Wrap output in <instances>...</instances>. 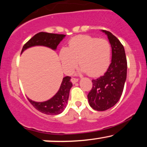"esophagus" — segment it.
I'll return each mask as SVG.
<instances>
[{
	"label": "esophagus",
	"instance_id": "obj_1",
	"mask_svg": "<svg viewBox=\"0 0 147 147\" xmlns=\"http://www.w3.org/2000/svg\"><path fill=\"white\" fill-rule=\"evenodd\" d=\"M78 81H79V79L77 78H74V77H72L71 78V82L72 84H75L76 82H77Z\"/></svg>",
	"mask_w": 147,
	"mask_h": 147
}]
</instances>
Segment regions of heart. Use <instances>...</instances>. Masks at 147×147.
<instances>
[{
    "label": "heart",
    "mask_w": 147,
    "mask_h": 147,
    "mask_svg": "<svg viewBox=\"0 0 147 147\" xmlns=\"http://www.w3.org/2000/svg\"><path fill=\"white\" fill-rule=\"evenodd\" d=\"M59 56L65 73H71L79 62V72L97 77L104 74L110 65L111 47L104 38L79 35L70 40L68 48H61Z\"/></svg>",
    "instance_id": "1"
}]
</instances>
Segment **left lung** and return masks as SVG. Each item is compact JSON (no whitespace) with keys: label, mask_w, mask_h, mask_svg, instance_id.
<instances>
[{"label":"left lung","mask_w":147,"mask_h":147,"mask_svg":"<svg viewBox=\"0 0 147 147\" xmlns=\"http://www.w3.org/2000/svg\"><path fill=\"white\" fill-rule=\"evenodd\" d=\"M102 31L107 35L111 43L112 60L104 75L92 79V90L88 94L89 105L99 111L107 110L117 104L124 90L127 72L124 46L110 32Z\"/></svg>","instance_id":"left-lung-1"}]
</instances>
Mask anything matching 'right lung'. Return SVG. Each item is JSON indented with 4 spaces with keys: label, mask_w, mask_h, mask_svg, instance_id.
I'll return each mask as SVG.
<instances>
[{
    "label": "right lung",
    "mask_w": 147,
    "mask_h": 147,
    "mask_svg": "<svg viewBox=\"0 0 147 147\" xmlns=\"http://www.w3.org/2000/svg\"><path fill=\"white\" fill-rule=\"evenodd\" d=\"M65 36V35L64 34H57L41 32L35 34L23 45L21 54L26 49L36 45L46 46L55 50L57 48V45L59 44ZM70 78L71 77L68 76L63 77L58 92L48 101L37 102L28 98V100L36 110L40 111L42 113L50 115H55L61 113L67 105L70 90L72 86V84L70 81Z\"/></svg>",
    "instance_id": "obj_1"
}]
</instances>
